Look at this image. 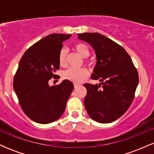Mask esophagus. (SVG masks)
Returning <instances> with one entry per match:
<instances>
[{
	"label": "esophagus",
	"instance_id": "esophagus-1",
	"mask_svg": "<svg viewBox=\"0 0 154 154\" xmlns=\"http://www.w3.org/2000/svg\"><path fill=\"white\" fill-rule=\"evenodd\" d=\"M79 86V85H78V84H75L74 85V88H75V89H77V88H78Z\"/></svg>",
	"mask_w": 154,
	"mask_h": 154
}]
</instances>
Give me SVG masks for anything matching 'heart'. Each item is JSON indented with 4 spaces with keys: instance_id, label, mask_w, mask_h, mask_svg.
Masks as SVG:
<instances>
[{
    "instance_id": "1",
    "label": "heart",
    "mask_w": 154,
    "mask_h": 154,
    "mask_svg": "<svg viewBox=\"0 0 154 154\" xmlns=\"http://www.w3.org/2000/svg\"><path fill=\"white\" fill-rule=\"evenodd\" d=\"M74 50L82 58H87L90 55V49L85 44L82 43H75L73 46ZM67 51L66 48H61L59 54V63L61 66H65L66 65ZM85 63L91 65V62L88 60H85ZM89 72L86 68L74 69L69 68L63 72L62 77L64 79L70 81L74 83H79L88 78Z\"/></svg>"
}]
</instances>
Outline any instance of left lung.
I'll use <instances>...</instances> for the list:
<instances>
[{
    "mask_svg": "<svg viewBox=\"0 0 154 154\" xmlns=\"http://www.w3.org/2000/svg\"><path fill=\"white\" fill-rule=\"evenodd\" d=\"M91 44L97 56L91 78L101 85L85 83L84 104L89 116L99 123H110L128 111L135 97L138 72L123 47L99 33L78 34Z\"/></svg>",
    "mask_w": 154,
    "mask_h": 154,
    "instance_id": "8db88e82",
    "label": "left lung"
}]
</instances>
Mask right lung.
I'll use <instances>...</instances> for the list:
<instances>
[{
	"instance_id": "add662e5",
	"label": "right lung",
	"mask_w": 154,
	"mask_h": 154,
	"mask_svg": "<svg viewBox=\"0 0 154 154\" xmlns=\"http://www.w3.org/2000/svg\"><path fill=\"white\" fill-rule=\"evenodd\" d=\"M71 35L51 34L29 47L22 56L14 77V89L22 111L40 124L57 120L66 109L74 89L70 81L51 86L48 81L57 78L59 54L63 43Z\"/></svg>"
}]
</instances>
